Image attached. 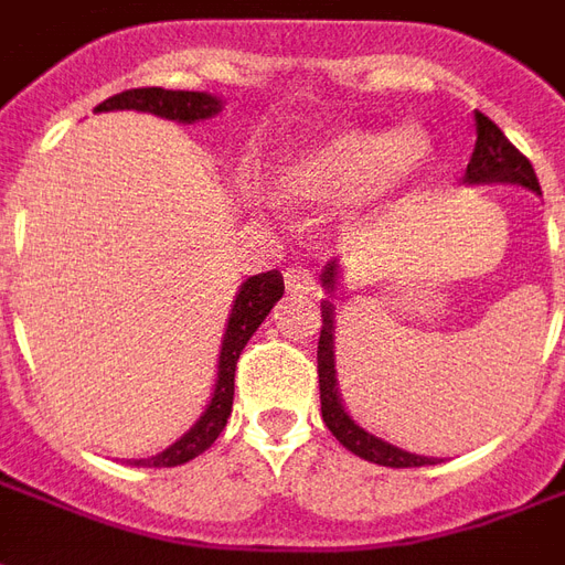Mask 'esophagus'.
<instances>
[{"mask_svg":"<svg viewBox=\"0 0 565 565\" xmlns=\"http://www.w3.org/2000/svg\"><path fill=\"white\" fill-rule=\"evenodd\" d=\"M284 287H287V294L294 296L315 294V275L306 266H294V269L284 271Z\"/></svg>","mask_w":565,"mask_h":565,"instance_id":"1","label":"esophagus"}]
</instances>
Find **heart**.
<instances>
[{
  "label": "heart",
  "instance_id": "b5f03b06",
  "mask_svg": "<svg viewBox=\"0 0 565 565\" xmlns=\"http://www.w3.org/2000/svg\"><path fill=\"white\" fill-rule=\"evenodd\" d=\"M433 145L424 129H335L290 153L275 172V186L290 202L354 205L391 196L424 174Z\"/></svg>",
  "mask_w": 565,
  "mask_h": 565
}]
</instances>
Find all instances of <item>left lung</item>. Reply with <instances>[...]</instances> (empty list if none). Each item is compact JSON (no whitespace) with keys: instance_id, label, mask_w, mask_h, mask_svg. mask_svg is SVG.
Here are the masks:
<instances>
[{"instance_id":"8db88e82","label":"left lung","mask_w":565,"mask_h":565,"mask_svg":"<svg viewBox=\"0 0 565 565\" xmlns=\"http://www.w3.org/2000/svg\"><path fill=\"white\" fill-rule=\"evenodd\" d=\"M475 132H478V139H475L472 160H469L466 174H462V184H518L533 190L535 196H542V186H539V178H535L530 160L481 111H475ZM339 275H342V266L335 259H330L323 266V275H320V284L330 296H335ZM320 318H323L318 342L320 415H323V424L330 426L332 436L339 438L351 454L369 462H379V466H391V469L436 466V457H420V454H408V450L396 448L391 441L372 436L369 429H363L354 417L348 415L342 393H339V375H335V306H332V299L320 302Z\"/></svg>"}]
</instances>
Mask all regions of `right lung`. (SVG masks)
I'll return each mask as SVG.
<instances>
[{
    "mask_svg": "<svg viewBox=\"0 0 565 565\" xmlns=\"http://www.w3.org/2000/svg\"><path fill=\"white\" fill-rule=\"evenodd\" d=\"M93 111H145V115L166 117L174 124H199L209 117L221 115L223 99L214 93H196V90H162V87H139V90H124L96 105ZM284 296V278L281 271L271 269L263 275L247 278L230 308V320H226V332H223L221 356H217V381L214 391L205 405V412L184 436L172 441L169 448L153 454L148 460H132V466H181L199 457L202 450L214 445V438L221 436L223 426L233 415V393H235V363L238 354L245 351L247 339L257 332L263 320L269 318L275 302Z\"/></svg>",
    "mask_w": 565,
    "mask_h": 565,
    "instance_id": "1",
    "label": "right lung"
}]
</instances>
